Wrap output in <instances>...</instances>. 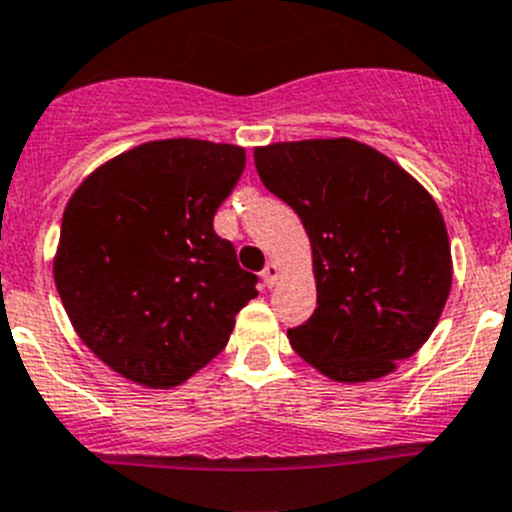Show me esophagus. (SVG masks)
Masks as SVG:
<instances>
[{
    "mask_svg": "<svg viewBox=\"0 0 512 512\" xmlns=\"http://www.w3.org/2000/svg\"><path fill=\"white\" fill-rule=\"evenodd\" d=\"M277 277H280V267L275 265V262H267L265 270H262V280H265L267 287L277 285Z\"/></svg>",
    "mask_w": 512,
    "mask_h": 512,
    "instance_id": "obj_1",
    "label": "esophagus"
}]
</instances>
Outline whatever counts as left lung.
I'll return each instance as SVG.
<instances>
[{
  "mask_svg": "<svg viewBox=\"0 0 512 512\" xmlns=\"http://www.w3.org/2000/svg\"><path fill=\"white\" fill-rule=\"evenodd\" d=\"M255 167L312 245L317 307L287 330L290 345L337 382L393 372L435 330L453 285L433 197L390 157L347 137L257 147Z\"/></svg>",
  "mask_w": 512,
  "mask_h": 512,
  "instance_id": "left-lung-1",
  "label": "left lung"
}]
</instances>
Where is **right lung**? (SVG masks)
<instances>
[{"instance_id": "add662e5", "label": "right lung", "mask_w": 512, "mask_h": 512, "mask_svg": "<svg viewBox=\"0 0 512 512\" xmlns=\"http://www.w3.org/2000/svg\"><path fill=\"white\" fill-rule=\"evenodd\" d=\"M242 170V147L157 140L104 162L69 197L57 292L84 345L127 380L185 382L257 297V275L212 227Z\"/></svg>"}]
</instances>
